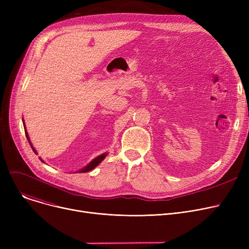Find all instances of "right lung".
<instances>
[{"label": "right lung", "instance_id": "obj_1", "mask_svg": "<svg viewBox=\"0 0 249 249\" xmlns=\"http://www.w3.org/2000/svg\"><path fill=\"white\" fill-rule=\"evenodd\" d=\"M25 128V127H24ZM25 134H26V137H27V139H28V141H29V143H30V145H31V147H32V149H33V151L36 153V150L33 148V146H32V144H31V142H30V140H29V137H28V134H27V132H25ZM106 155H107V153H104V154H102V155H100V156H98L97 159H95L93 161H90L86 167H84V168H82L81 171H80V173H87V172H89V171H91V169H94L105 158H106Z\"/></svg>", "mask_w": 249, "mask_h": 249}]
</instances>
